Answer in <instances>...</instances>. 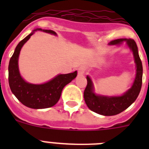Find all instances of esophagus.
<instances>
[{
	"label": "esophagus",
	"mask_w": 149,
	"mask_h": 149,
	"mask_svg": "<svg viewBox=\"0 0 149 149\" xmlns=\"http://www.w3.org/2000/svg\"><path fill=\"white\" fill-rule=\"evenodd\" d=\"M85 71H86V68H84V66H81L77 69V74H78L79 76L84 75V73H85Z\"/></svg>",
	"instance_id": "obj_1"
}]
</instances>
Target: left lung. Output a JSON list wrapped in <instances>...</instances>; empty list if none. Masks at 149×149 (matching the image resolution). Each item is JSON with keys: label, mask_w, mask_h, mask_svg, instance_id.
<instances>
[{"label": "left lung", "mask_w": 149, "mask_h": 149, "mask_svg": "<svg viewBox=\"0 0 149 149\" xmlns=\"http://www.w3.org/2000/svg\"><path fill=\"white\" fill-rule=\"evenodd\" d=\"M126 42L128 48L133 52L136 63V74L132 86L121 96H105L96 95L90 77L86 76L87 85L84 90V97L87 107L92 111L103 116H114L120 113L129 107L134 101L141 90L143 82V65L139 58L138 48L135 41L132 39H118L111 41L109 45H120Z\"/></svg>", "instance_id": "8db88e82"}]
</instances>
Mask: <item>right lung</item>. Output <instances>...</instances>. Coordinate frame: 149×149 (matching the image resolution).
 Returning <instances> with one entry per match:
<instances>
[{"mask_svg":"<svg viewBox=\"0 0 149 149\" xmlns=\"http://www.w3.org/2000/svg\"><path fill=\"white\" fill-rule=\"evenodd\" d=\"M36 30L56 35L51 30L37 28L18 43L9 63V84L12 93L21 103L33 109H45L53 107L58 102L64 86L74 79L77 71L65 74H58L48 82L33 84L26 82L22 77L18 69V56L22 46Z\"/></svg>","mask_w":149,"mask_h":149,"instance_id":"add662e5","label":"right lung"}]
</instances>
